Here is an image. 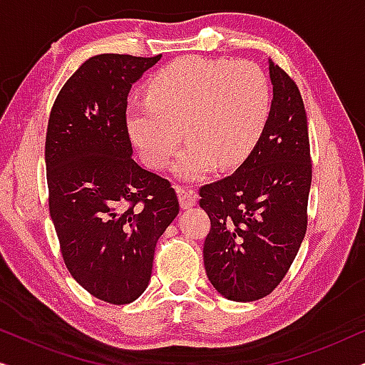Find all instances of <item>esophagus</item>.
I'll use <instances>...</instances> for the list:
<instances>
[{"mask_svg": "<svg viewBox=\"0 0 365 365\" xmlns=\"http://www.w3.org/2000/svg\"><path fill=\"white\" fill-rule=\"evenodd\" d=\"M176 192L179 196V204H181L182 209L191 207L197 202V194L194 191H189V189L182 186H176Z\"/></svg>", "mask_w": 365, "mask_h": 365, "instance_id": "esophagus-1", "label": "esophagus"}]
</instances>
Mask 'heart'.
<instances>
[{
    "label": "heart",
    "instance_id": "1",
    "mask_svg": "<svg viewBox=\"0 0 365 365\" xmlns=\"http://www.w3.org/2000/svg\"><path fill=\"white\" fill-rule=\"evenodd\" d=\"M271 89L251 61L184 56L159 69L148 98L128 104V128L146 164L166 168L184 138L174 171L197 181L241 164L266 126Z\"/></svg>",
    "mask_w": 365,
    "mask_h": 365
}]
</instances>
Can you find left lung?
I'll list each match as a JSON object with an SVG mask.
<instances>
[{"mask_svg":"<svg viewBox=\"0 0 365 365\" xmlns=\"http://www.w3.org/2000/svg\"><path fill=\"white\" fill-rule=\"evenodd\" d=\"M272 103L251 154L231 176L199 189L211 219L204 267L236 302L266 297L297 256L312 181L307 116L297 84L269 59Z\"/></svg>","mask_w":365,"mask_h":365,"instance_id":"8db88e82","label":"left lung"}]
</instances>
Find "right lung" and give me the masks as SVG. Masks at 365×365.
Wrapping results in <instances>:
<instances>
[{
  "mask_svg": "<svg viewBox=\"0 0 365 365\" xmlns=\"http://www.w3.org/2000/svg\"><path fill=\"white\" fill-rule=\"evenodd\" d=\"M161 54H98L64 83L48 121L49 214L68 271L91 296L129 304L146 291L154 247L179 212L168 179L133 159L131 86Z\"/></svg>",
  "mask_w": 365,
  "mask_h": 365,
  "instance_id": "add662e5",
  "label": "right lung"
}]
</instances>
